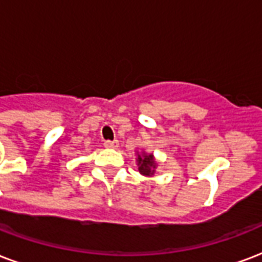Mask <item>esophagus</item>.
I'll return each mask as SVG.
<instances>
[{
    "label": "esophagus",
    "mask_w": 262,
    "mask_h": 262,
    "mask_svg": "<svg viewBox=\"0 0 262 262\" xmlns=\"http://www.w3.org/2000/svg\"><path fill=\"white\" fill-rule=\"evenodd\" d=\"M118 140H105L104 141V147L105 148H116L118 147Z\"/></svg>",
    "instance_id": "esophagus-1"
}]
</instances>
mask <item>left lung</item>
I'll use <instances>...</instances> for the list:
<instances>
[{"instance_id":"left-lung-1","label":"left lung","mask_w":262,"mask_h":262,"mask_svg":"<svg viewBox=\"0 0 262 262\" xmlns=\"http://www.w3.org/2000/svg\"><path fill=\"white\" fill-rule=\"evenodd\" d=\"M137 165H139V172L143 173V175L150 176L154 173V169H156L157 162L154 160L152 154H141V156L137 157Z\"/></svg>"}]
</instances>
